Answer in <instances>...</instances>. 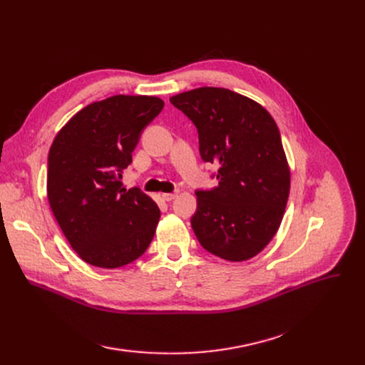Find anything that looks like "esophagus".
Instances as JSON below:
<instances>
[{"label": "esophagus", "mask_w": 365, "mask_h": 365, "mask_svg": "<svg viewBox=\"0 0 365 365\" xmlns=\"http://www.w3.org/2000/svg\"><path fill=\"white\" fill-rule=\"evenodd\" d=\"M161 197H163V200H165V201H171V200H175V198L178 197V192H173V194H161Z\"/></svg>", "instance_id": "34e87169"}]
</instances>
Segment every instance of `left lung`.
<instances>
[{
	"label": "left lung",
	"mask_w": 365,
	"mask_h": 365,
	"mask_svg": "<svg viewBox=\"0 0 365 365\" xmlns=\"http://www.w3.org/2000/svg\"><path fill=\"white\" fill-rule=\"evenodd\" d=\"M170 102L195 124L201 158L217 167L219 186L197 190L190 225L200 244L229 262L255 257L275 237L290 194L277 123L262 105L227 88L200 87Z\"/></svg>",
	"instance_id": "1"
}]
</instances>
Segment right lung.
I'll return each mask as SVG.
<instances>
[{
	"label": "right lung",
	"mask_w": 365,
	"mask_h": 365,
	"mask_svg": "<svg viewBox=\"0 0 365 365\" xmlns=\"http://www.w3.org/2000/svg\"><path fill=\"white\" fill-rule=\"evenodd\" d=\"M163 108L155 96H112L76 112L50 146L51 212L76 255L91 266H125L155 235L158 205L139 187H123L121 173Z\"/></svg>",
	"instance_id": "right-lung-1"
}]
</instances>
